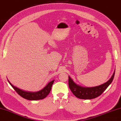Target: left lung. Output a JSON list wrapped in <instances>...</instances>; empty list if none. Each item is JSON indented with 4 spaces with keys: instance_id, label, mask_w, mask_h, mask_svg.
<instances>
[{
    "instance_id": "8db88e82",
    "label": "left lung",
    "mask_w": 121,
    "mask_h": 121,
    "mask_svg": "<svg viewBox=\"0 0 121 121\" xmlns=\"http://www.w3.org/2000/svg\"><path fill=\"white\" fill-rule=\"evenodd\" d=\"M114 71L113 74L108 82L99 86L92 87H85L76 84L73 80L69 76V88L77 98L81 99H92L100 96L105 91L112 82L114 78Z\"/></svg>"
}]
</instances>
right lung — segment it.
<instances>
[{"label": "right lung", "instance_id": "right-lung-1", "mask_svg": "<svg viewBox=\"0 0 121 121\" xmlns=\"http://www.w3.org/2000/svg\"><path fill=\"white\" fill-rule=\"evenodd\" d=\"M9 84L11 85V86L13 88L17 94L19 95H20L23 98L26 99L28 100H39L43 99L45 98H46L48 95L50 93L51 87H52V85L53 84V82H54L55 80H53L51 82H49L46 86H45L42 90L38 91V92H26V91H24L18 88L17 87H15L14 86L11 84V83L9 82L8 80Z\"/></svg>", "mask_w": 121, "mask_h": 121}]
</instances>
